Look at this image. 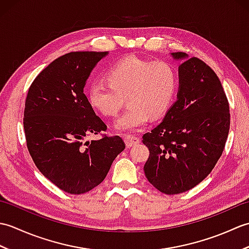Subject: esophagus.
<instances>
[{"mask_svg": "<svg viewBox=\"0 0 249 249\" xmlns=\"http://www.w3.org/2000/svg\"><path fill=\"white\" fill-rule=\"evenodd\" d=\"M124 141H125L126 145H127L128 147L133 146V145H136V144H138L139 142H140L138 137L133 136V135H125V136H124Z\"/></svg>", "mask_w": 249, "mask_h": 249, "instance_id": "obj_1", "label": "esophagus"}]
</instances>
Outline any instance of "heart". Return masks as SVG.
I'll return each instance as SVG.
<instances>
[{
  "instance_id": "obj_1",
  "label": "heart",
  "mask_w": 249,
  "mask_h": 249,
  "mask_svg": "<svg viewBox=\"0 0 249 249\" xmlns=\"http://www.w3.org/2000/svg\"><path fill=\"white\" fill-rule=\"evenodd\" d=\"M109 84L95 82L89 88L91 107L104 116L118 114L124 99L128 108L115 121L121 133L144 127L150 116L161 118L170 109L178 87L174 67L166 61L153 62L129 55L116 62L107 73Z\"/></svg>"
}]
</instances>
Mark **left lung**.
Instances as JSON below:
<instances>
[{
	"instance_id": "obj_1",
	"label": "left lung",
	"mask_w": 249,
	"mask_h": 249,
	"mask_svg": "<svg viewBox=\"0 0 249 249\" xmlns=\"http://www.w3.org/2000/svg\"><path fill=\"white\" fill-rule=\"evenodd\" d=\"M178 66L177 100L161 123L143 135L150 157L144 173L167 195L194 188L218 161L230 128L228 99L218 77L204 62L173 52Z\"/></svg>"
}]
</instances>
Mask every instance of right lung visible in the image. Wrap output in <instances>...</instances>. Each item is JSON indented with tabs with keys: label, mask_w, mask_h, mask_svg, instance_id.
I'll list each match as a JSON object with an SVG mask.
<instances>
[{
	"label": "right lung",
	"mask_w": 249,
	"mask_h": 249,
	"mask_svg": "<svg viewBox=\"0 0 249 249\" xmlns=\"http://www.w3.org/2000/svg\"><path fill=\"white\" fill-rule=\"evenodd\" d=\"M106 52H70L51 62L29 89L23 126L36 167L55 186L72 195L102 183L125 149L121 137H86L107 126L95 114L83 89Z\"/></svg>",
	"instance_id": "add662e5"
}]
</instances>
